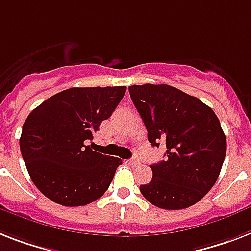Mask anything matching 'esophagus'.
<instances>
[{"label":"esophagus","mask_w":251,"mask_h":251,"mask_svg":"<svg viewBox=\"0 0 251 251\" xmlns=\"http://www.w3.org/2000/svg\"><path fill=\"white\" fill-rule=\"evenodd\" d=\"M129 162H130V165H132V166H136V165L140 164V160H139V157H136L135 156V157H132Z\"/></svg>","instance_id":"esophagus-1"}]
</instances>
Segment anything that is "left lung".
I'll list each match as a JSON object with an SVG mask.
<instances>
[{"label": "left lung", "instance_id": "left-lung-1", "mask_svg": "<svg viewBox=\"0 0 251 251\" xmlns=\"http://www.w3.org/2000/svg\"><path fill=\"white\" fill-rule=\"evenodd\" d=\"M130 97L148 142L166 144V160L150 165L153 176L140 192L154 206L180 210L195 205L217 182L227 140L210 107L169 85H132Z\"/></svg>", "mask_w": 251, "mask_h": 251}]
</instances>
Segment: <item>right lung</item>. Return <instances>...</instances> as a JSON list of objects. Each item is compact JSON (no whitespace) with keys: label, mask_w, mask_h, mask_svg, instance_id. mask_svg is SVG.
Here are the masks:
<instances>
[{"label":"right lung","mask_w":251,"mask_h":251,"mask_svg":"<svg viewBox=\"0 0 251 251\" xmlns=\"http://www.w3.org/2000/svg\"><path fill=\"white\" fill-rule=\"evenodd\" d=\"M126 86L72 87L55 94L26 117L20 152L34 185L63 206H83L104 192L122 161L87 146L109 119Z\"/></svg>","instance_id":"obj_1"}]
</instances>
